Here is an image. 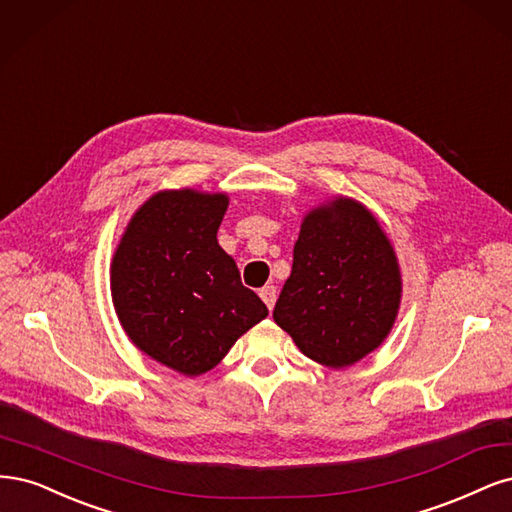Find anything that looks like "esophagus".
I'll use <instances>...</instances> for the list:
<instances>
[{
    "instance_id": "obj_1",
    "label": "esophagus",
    "mask_w": 512,
    "mask_h": 512,
    "mask_svg": "<svg viewBox=\"0 0 512 512\" xmlns=\"http://www.w3.org/2000/svg\"><path fill=\"white\" fill-rule=\"evenodd\" d=\"M259 295H261V300L266 302V306L272 310L274 304H276V298H278L276 287H274V285H266L263 289H259Z\"/></svg>"
}]
</instances>
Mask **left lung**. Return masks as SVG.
<instances>
[{
    "mask_svg": "<svg viewBox=\"0 0 512 512\" xmlns=\"http://www.w3.org/2000/svg\"><path fill=\"white\" fill-rule=\"evenodd\" d=\"M400 295L398 259L381 225L338 197L304 219L274 321L306 357L344 368L385 340Z\"/></svg>",
    "mask_w": 512,
    "mask_h": 512,
    "instance_id": "left-lung-1",
    "label": "left lung"
}]
</instances>
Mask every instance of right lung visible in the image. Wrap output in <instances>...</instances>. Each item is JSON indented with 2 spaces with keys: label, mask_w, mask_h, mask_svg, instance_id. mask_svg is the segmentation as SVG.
Listing matches in <instances>:
<instances>
[{
  "label": "right lung",
  "mask_w": 512,
  "mask_h": 512,
  "mask_svg": "<svg viewBox=\"0 0 512 512\" xmlns=\"http://www.w3.org/2000/svg\"><path fill=\"white\" fill-rule=\"evenodd\" d=\"M221 193L161 191L127 225L112 259V302L140 351L187 376L208 372L268 317L217 242Z\"/></svg>",
  "instance_id": "add662e5"
}]
</instances>
